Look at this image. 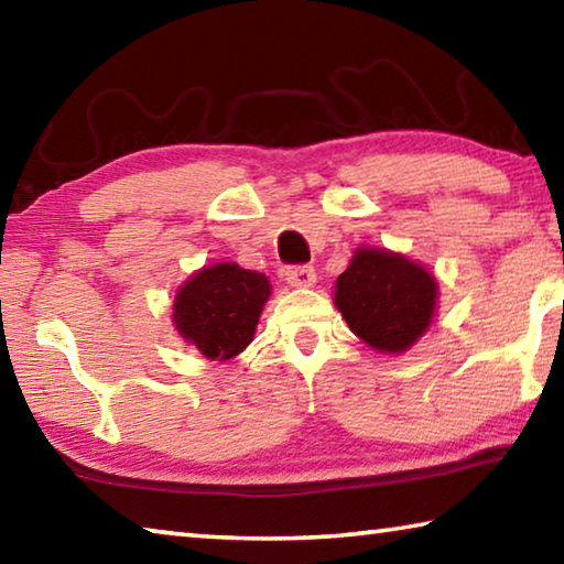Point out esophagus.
Returning a JSON list of instances; mask_svg holds the SVG:
<instances>
[{"label":"esophagus","mask_w":564,"mask_h":564,"mask_svg":"<svg viewBox=\"0 0 564 564\" xmlns=\"http://www.w3.org/2000/svg\"><path fill=\"white\" fill-rule=\"evenodd\" d=\"M283 275L285 281L295 285V289H311V285L316 283V271H313V265H289Z\"/></svg>","instance_id":"34e87169"}]
</instances>
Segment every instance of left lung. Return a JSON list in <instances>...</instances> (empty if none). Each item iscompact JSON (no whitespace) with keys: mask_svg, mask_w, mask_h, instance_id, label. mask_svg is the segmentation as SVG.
I'll return each mask as SVG.
<instances>
[{"mask_svg":"<svg viewBox=\"0 0 564 564\" xmlns=\"http://www.w3.org/2000/svg\"><path fill=\"white\" fill-rule=\"evenodd\" d=\"M437 281L403 253L358 248L336 281L348 328L380 352H403L431 326Z\"/></svg>","mask_w":564,"mask_h":564,"instance_id":"8db88e82","label":"left lung"}]
</instances>
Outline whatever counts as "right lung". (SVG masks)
<instances>
[{"label": "right lung", "mask_w": 564, "mask_h": 564, "mask_svg": "<svg viewBox=\"0 0 564 564\" xmlns=\"http://www.w3.org/2000/svg\"><path fill=\"white\" fill-rule=\"evenodd\" d=\"M271 283L238 263L202 269L181 285L174 301V326L181 338L208 360H228L253 340Z\"/></svg>", "instance_id": "right-lung-1"}]
</instances>
